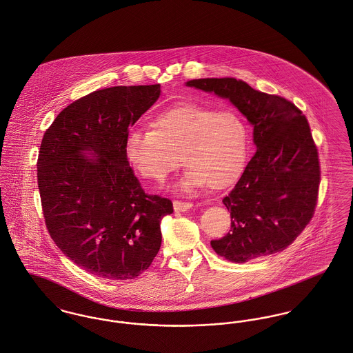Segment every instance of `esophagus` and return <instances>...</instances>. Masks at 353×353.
Returning a JSON list of instances; mask_svg holds the SVG:
<instances>
[{
    "instance_id": "34e87169",
    "label": "esophagus",
    "mask_w": 353,
    "mask_h": 353,
    "mask_svg": "<svg viewBox=\"0 0 353 353\" xmlns=\"http://www.w3.org/2000/svg\"><path fill=\"white\" fill-rule=\"evenodd\" d=\"M192 202H182V201H174V209L175 212H188L192 209Z\"/></svg>"
}]
</instances>
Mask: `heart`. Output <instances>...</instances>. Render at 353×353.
Masks as SVG:
<instances>
[{
  "instance_id": "1",
  "label": "heart",
  "mask_w": 353,
  "mask_h": 353,
  "mask_svg": "<svg viewBox=\"0 0 353 353\" xmlns=\"http://www.w3.org/2000/svg\"><path fill=\"white\" fill-rule=\"evenodd\" d=\"M150 128L133 127L124 139V155L143 178L163 182L181 165L185 192L208 185L224 190L244 172L250 132L240 114L217 112L199 103H179L159 113Z\"/></svg>"
}]
</instances>
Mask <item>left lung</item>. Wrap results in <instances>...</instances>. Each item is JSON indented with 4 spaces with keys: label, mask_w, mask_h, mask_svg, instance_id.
<instances>
[{
    "label": "left lung",
    "mask_w": 353,
    "mask_h": 353,
    "mask_svg": "<svg viewBox=\"0 0 353 353\" xmlns=\"http://www.w3.org/2000/svg\"><path fill=\"white\" fill-rule=\"evenodd\" d=\"M186 86L229 99L254 127L256 152L223 199L230 232L212 240V248L233 263L283 251L317 205L320 161L306 117L286 98L257 92L236 78L192 79Z\"/></svg>",
    "instance_id": "8db88e82"
}]
</instances>
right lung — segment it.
Segmentation results:
<instances>
[{"label":"right lung","instance_id":"1","mask_svg":"<svg viewBox=\"0 0 353 353\" xmlns=\"http://www.w3.org/2000/svg\"><path fill=\"white\" fill-rule=\"evenodd\" d=\"M161 97V85L114 86L77 99L46 130L37 185L50 236L71 261L108 281H128L158 255L172 202L148 195L124 155V139Z\"/></svg>","mask_w":353,"mask_h":353}]
</instances>
